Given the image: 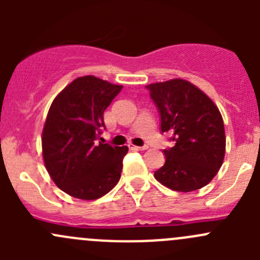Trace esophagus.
<instances>
[{
    "instance_id": "34e87169",
    "label": "esophagus",
    "mask_w": 260,
    "mask_h": 260,
    "mask_svg": "<svg viewBox=\"0 0 260 260\" xmlns=\"http://www.w3.org/2000/svg\"><path fill=\"white\" fill-rule=\"evenodd\" d=\"M129 148L133 151H146V149H148V146H131Z\"/></svg>"
}]
</instances>
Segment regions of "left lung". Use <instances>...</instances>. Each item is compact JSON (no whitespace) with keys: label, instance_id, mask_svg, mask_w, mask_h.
I'll return each instance as SVG.
<instances>
[{"label":"left lung","instance_id":"8db88e82","mask_svg":"<svg viewBox=\"0 0 260 260\" xmlns=\"http://www.w3.org/2000/svg\"><path fill=\"white\" fill-rule=\"evenodd\" d=\"M161 117V132H171L175 146L164 149L166 162L154 179L166 187L190 192L208 185L225 156L222 117L203 90L183 79L146 86Z\"/></svg>","mask_w":260,"mask_h":260}]
</instances>
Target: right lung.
Here are the masks:
<instances>
[{"label": "right lung", "mask_w": 260, "mask_h": 260, "mask_svg": "<svg viewBox=\"0 0 260 260\" xmlns=\"http://www.w3.org/2000/svg\"><path fill=\"white\" fill-rule=\"evenodd\" d=\"M122 85L93 75L77 78L56 95L43 129V158L55 185L73 198L95 200L120 179L128 147L98 142L104 111Z\"/></svg>", "instance_id": "add662e5"}]
</instances>
